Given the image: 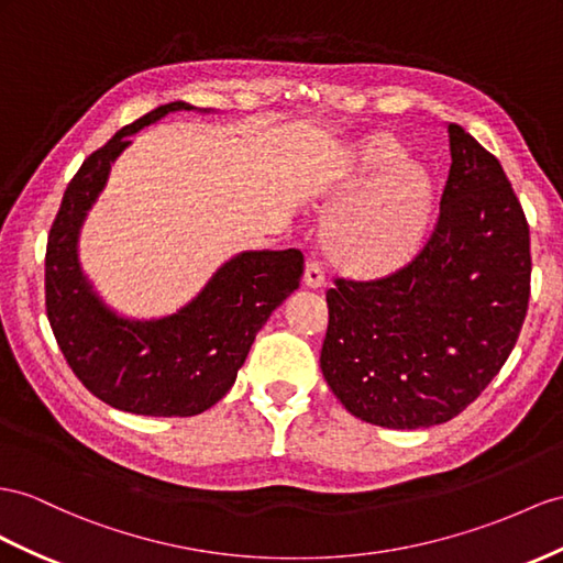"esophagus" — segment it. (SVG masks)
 Returning <instances> with one entry per match:
<instances>
[{"label": "esophagus", "instance_id": "34e87169", "mask_svg": "<svg viewBox=\"0 0 563 563\" xmlns=\"http://www.w3.org/2000/svg\"><path fill=\"white\" fill-rule=\"evenodd\" d=\"M305 283L309 287H323L325 283V271H323V264L319 262V258L311 256L307 262V268H305Z\"/></svg>", "mask_w": 563, "mask_h": 563}]
</instances>
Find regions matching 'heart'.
I'll return each instance as SVG.
<instances>
[{"label": "heart", "instance_id": "b5f03b06", "mask_svg": "<svg viewBox=\"0 0 563 563\" xmlns=\"http://www.w3.org/2000/svg\"><path fill=\"white\" fill-rule=\"evenodd\" d=\"M356 190L333 216L330 240L340 256L366 271L393 268L421 242L432 209V178L405 158L393 135L373 137L344 178Z\"/></svg>", "mask_w": 563, "mask_h": 563}]
</instances>
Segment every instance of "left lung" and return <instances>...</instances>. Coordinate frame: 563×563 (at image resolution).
<instances>
[{
	"instance_id": "left-lung-1",
	"label": "left lung",
	"mask_w": 563,
	"mask_h": 563,
	"mask_svg": "<svg viewBox=\"0 0 563 563\" xmlns=\"http://www.w3.org/2000/svg\"><path fill=\"white\" fill-rule=\"evenodd\" d=\"M440 216L409 264L325 292L321 371L356 419L446 423L507 362L530 297V230L497 156L450 123Z\"/></svg>"
}]
</instances>
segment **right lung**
I'll return each mask as SVG.
<instances>
[{"mask_svg":"<svg viewBox=\"0 0 563 563\" xmlns=\"http://www.w3.org/2000/svg\"><path fill=\"white\" fill-rule=\"evenodd\" d=\"M190 109L185 102L156 107L85 158L47 240L45 301L56 344L95 397L128 413L197 416L213 407L233 387L258 330L305 273L299 250L242 252L190 305L154 321L123 319L92 290L80 271L78 235L111 164L144 125Z\"/></svg>","mask_w":563,"mask_h":563,"instance_id":"add662e5","label":"right lung"}]
</instances>
